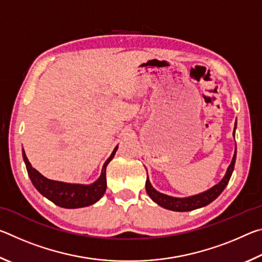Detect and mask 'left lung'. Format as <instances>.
Returning <instances> with one entry per match:
<instances>
[{
	"mask_svg": "<svg viewBox=\"0 0 262 262\" xmlns=\"http://www.w3.org/2000/svg\"><path fill=\"white\" fill-rule=\"evenodd\" d=\"M234 129H236V123H234ZM233 136H234V132H233ZM236 151L237 150H234V155L232 157L231 164L229 165L224 178L222 179L219 184L215 185L214 187L206 190V192L196 194V195H192V196H188V198L168 196V195L159 193L158 190L155 189L151 186V184H150V180L147 177V181H145V189H147V193L149 196L151 198V200L154 202H156L157 205L165 208V209L173 210V211H190V210L198 209V208L209 205V203L214 201L215 199L219 196L222 192H223L224 188L227 187V185L229 183L230 178H231V174L233 172L234 163H236Z\"/></svg>",
	"mask_w": 262,
	"mask_h": 262,
	"instance_id": "1",
	"label": "left lung"
}]
</instances>
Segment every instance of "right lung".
<instances>
[{
	"instance_id": "1",
	"label": "right lung",
	"mask_w": 262,
	"mask_h": 262,
	"mask_svg": "<svg viewBox=\"0 0 262 262\" xmlns=\"http://www.w3.org/2000/svg\"><path fill=\"white\" fill-rule=\"evenodd\" d=\"M117 150L118 147H115L107 161L105 162L100 177L94 184L90 185L67 184L62 183V181L47 179L46 177H43L35 168L32 167L28 157H26L24 149L23 158L30 179L32 181L34 187L38 189V192L47 198L48 200H51L53 203H55L56 206L74 209V208L91 206L100 200L106 190V166L112 161Z\"/></svg>"
}]
</instances>
